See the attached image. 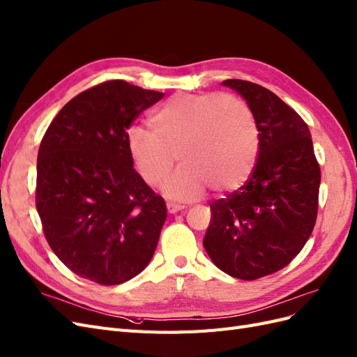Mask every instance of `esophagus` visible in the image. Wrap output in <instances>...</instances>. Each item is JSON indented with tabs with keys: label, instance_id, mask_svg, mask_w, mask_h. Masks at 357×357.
Masks as SVG:
<instances>
[{
	"label": "esophagus",
	"instance_id": "1",
	"mask_svg": "<svg viewBox=\"0 0 357 357\" xmlns=\"http://www.w3.org/2000/svg\"><path fill=\"white\" fill-rule=\"evenodd\" d=\"M185 208V205H181V203H176V202H167V211L170 213H176L179 211H182Z\"/></svg>",
	"mask_w": 357,
	"mask_h": 357
}]
</instances>
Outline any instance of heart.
<instances>
[{
	"label": "heart",
	"instance_id": "1",
	"mask_svg": "<svg viewBox=\"0 0 357 357\" xmlns=\"http://www.w3.org/2000/svg\"><path fill=\"white\" fill-rule=\"evenodd\" d=\"M152 131L133 126L127 148L146 184L157 187L178 158L167 195L196 199L211 184L231 191L248 179L259 154V127L250 106L231 94L173 96L151 116Z\"/></svg>",
	"mask_w": 357,
	"mask_h": 357
}]
</instances>
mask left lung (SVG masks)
I'll list each match as a JSON object with an SVG mask.
<instances>
[{
    "mask_svg": "<svg viewBox=\"0 0 357 357\" xmlns=\"http://www.w3.org/2000/svg\"><path fill=\"white\" fill-rule=\"evenodd\" d=\"M222 85L247 100L259 127L248 181L211 205L206 252L230 277L252 281L286 268L310 239L319 211L320 166L310 128L272 91L241 79Z\"/></svg>",
    "mask_w": 357,
    "mask_h": 357,
    "instance_id": "obj_1",
    "label": "left lung"
}]
</instances>
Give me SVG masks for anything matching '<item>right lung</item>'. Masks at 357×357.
<instances>
[{
  "label": "right lung",
  "mask_w": 357,
  "mask_h": 357,
  "mask_svg": "<svg viewBox=\"0 0 357 357\" xmlns=\"http://www.w3.org/2000/svg\"><path fill=\"white\" fill-rule=\"evenodd\" d=\"M162 97L106 80L71 98L40 144L36 208L45 238L71 272L101 286L148 266L167 217L127 148V130Z\"/></svg>",
  "instance_id": "obj_1"
}]
</instances>
